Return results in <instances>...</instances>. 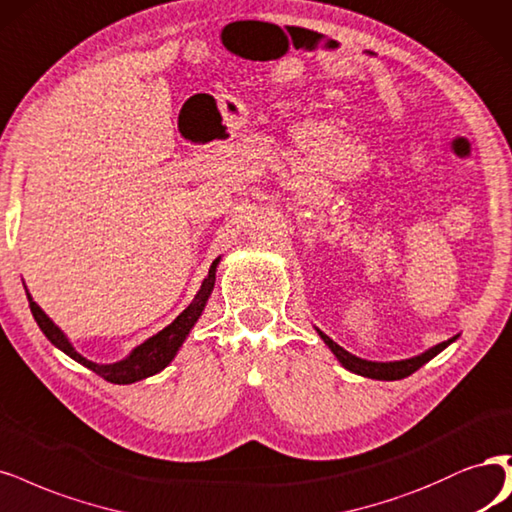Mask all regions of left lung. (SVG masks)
<instances>
[{
  "mask_svg": "<svg viewBox=\"0 0 512 512\" xmlns=\"http://www.w3.org/2000/svg\"><path fill=\"white\" fill-rule=\"evenodd\" d=\"M317 334H320V339L328 345V349L334 354V358H337L341 362L343 368L351 370V373H356L360 377H368V379H379V381H398V379H404L413 375L417 368L424 366L426 362H430L434 356H438L440 351L447 349L455 339L457 334L443 343H438L430 349H426L424 354L419 356H413V358H407V360H394V362H375V360H364V358H358L354 354H349L347 349H343L339 343H334L328 334H324L320 328H315Z\"/></svg>",
  "mask_w": 512,
  "mask_h": 512,
  "instance_id": "8db88e82",
  "label": "left lung"
}]
</instances>
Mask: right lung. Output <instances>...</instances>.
I'll use <instances>...</instances> for the list:
<instances>
[{"mask_svg":"<svg viewBox=\"0 0 512 512\" xmlns=\"http://www.w3.org/2000/svg\"><path fill=\"white\" fill-rule=\"evenodd\" d=\"M222 256H218L214 262H211L209 273L205 277V281L201 284V290L197 292L195 301H192L175 320L165 326L163 330H158L156 334H152L150 339H146L144 343H139L137 347H133L129 351V356H125L118 362H110V364H99L84 358L80 351H76V347L72 345V341L67 339V334L50 320V317L42 311V307L33 301L29 290H27V298H29V309L38 322L40 330L46 334V339L55 345L57 349H61L63 354H67L72 360H76L78 364L91 368L93 373H97L99 377H103L105 381L110 383H118V385H129L135 381H142L146 377H152L156 373H161L163 368H167L171 364V360L178 356L180 347L184 345L186 337L190 334L192 326L199 322V317L209 301L211 292H214L216 286V269L220 264Z\"/></svg>","mask_w":512,"mask_h":512,"instance_id":"add662e5","label":"right lung"}]
</instances>
